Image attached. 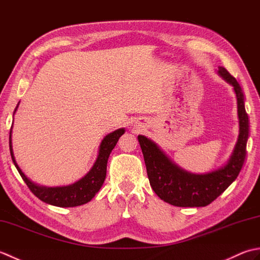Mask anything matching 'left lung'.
I'll return each mask as SVG.
<instances>
[{"mask_svg": "<svg viewBox=\"0 0 260 260\" xmlns=\"http://www.w3.org/2000/svg\"><path fill=\"white\" fill-rule=\"evenodd\" d=\"M217 73L234 88L239 120L238 140L227 163L208 173L187 172L175 164L155 142L144 135L137 136L152 189L161 200L175 207L208 206L237 179L245 162L249 119L245 109L244 92L227 69L218 67Z\"/></svg>", "mask_w": 260, "mask_h": 260, "instance_id": "left-lung-1", "label": "left lung"}]
</instances>
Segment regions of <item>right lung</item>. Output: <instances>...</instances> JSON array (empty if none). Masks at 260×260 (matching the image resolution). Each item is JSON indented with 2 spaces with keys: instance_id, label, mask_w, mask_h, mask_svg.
<instances>
[{
  "instance_id": "right-lung-1",
  "label": "right lung",
  "mask_w": 260,
  "mask_h": 260,
  "mask_svg": "<svg viewBox=\"0 0 260 260\" xmlns=\"http://www.w3.org/2000/svg\"><path fill=\"white\" fill-rule=\"evenodd\" d=\"M20 104V103H19ZM15 107L13 116L19 107ZM12 128L10 131V153L12 161L15 165L16 170L19 171L21 178L23 179L25 184L29 186L33 194L40 199L41 201L48 204L61 208H70V207H78L81 204L89 202L91 199L96 196V193L101 190V187L106 179V170H107V161L110 152L117 144L119 137L125 133V128H118L112 133L107 134L104 137L101 145L98 148V155L92 168L89 170L85 176H82L80 180L73 184L63 185V186H45L37 184L32 182L27 176L22 172V170L15 161L13 147H12Z\"/></svg>"
}]
</instances>
